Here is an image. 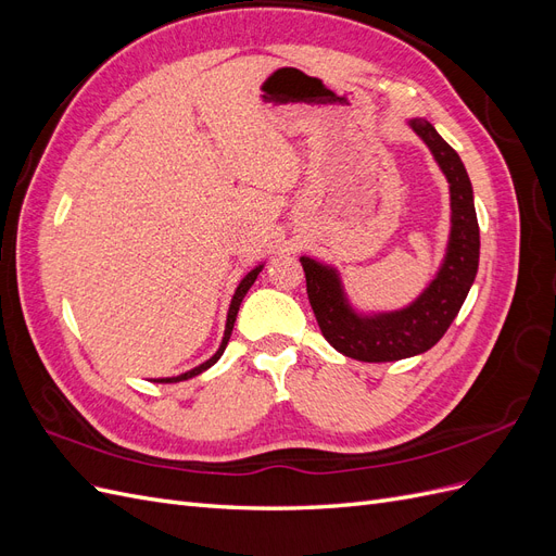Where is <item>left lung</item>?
I'll use <instances>...</instances> for the list:
<instances>
[{
    "label": "left lung",
    "instance_id": "1",
    "mask_svg": "<svg viewBox=\"0 0 556 556\" xmlns=\"http://www.w3.org/2000/svg\"><path fill=\"white\" fill-rule=\"evenodd\" d=\"M406 123L425 141L450 188V237L433 280L408 306L366 313L350 301L339 268L299 257L319 331L331 348L357 362H396L433 348L457 317L478 274L480 229L466 166L427 117Z\"/></svg>",
    "mask_w": 556,
    "mask_h": 556
}]
</instances>
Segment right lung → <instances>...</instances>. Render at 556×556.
<instances>
[{
	"mask_svg": "<svg viewBox=\"0 0 556 556\" xmlns=\"http://www.w3.org/2000/svg\"><path fill=\"white\" fill-rule=\"evenodd\" d=\"M262 268H264V264H257L255 268H250V271L241 278L237 292H233V296H231V304H229V311H227V325H225L223 343H220V348H217L215 355H213L211 359H206L204 364H199V366L190 368V371H185V374H180V376H172V378H157L155 382H180V380H190V378H194V376H199V374H204L206 368H211L217 359L223 357V352H225V348H227V343H229V336H231L233 323H237V315H239V308H241V301H243V296L248 294V290L252 288V282L257 280V276H260Z\"/></svg>",
	"mask_w": 556,
	"mask_h": 556,
	"instance_id": "1",
	"label": "right lung"
}]
</instances>
